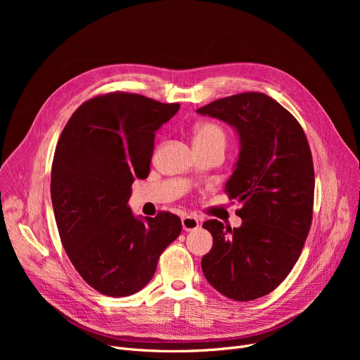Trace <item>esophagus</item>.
<instances>
[{
    "instance_id": "34e87169",
    "label": "esophagus",
    "mask_w": 360,
    "mask_h": 360,
    "mask_svg": "<svg viewBox=\"0 0 360 360\" xmlns=\"http://www.w3.org/2000/svg\"><path fill=\"white\" fill-rule=\"evenodd\" d=\"M200 228V220L195 216H185L182 217V229L185 232L195 231Z\"/></svg>"
}]
</instances>
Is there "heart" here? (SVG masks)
<instances>
[{"instance_id":"b5f03b06","label":"heart","mask_w":360,"mask_h":360,"mask_svg":"<svg viewBox=\"0 0 360 360\" xmlns=\"http://www.w3.org/2000/svg\"><path fill=\"white\" fill-rule=\"evenodd\" d=\"M194 143H200V144L220 143L224 146V132L219 125L212 122L198 124L194 131Z\"/></svg>"}]
</instances>
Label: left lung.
<instances>
[{
  "instance_id": "8db88e82",
  "label": "left lung",
  "mask_w": 360,
  "mask_h": 360,
  "mask_svg": "<svg viewBox=\"0 0 360 360\" xmlns=\"http://www.w3.org/2000/svg\"><path fill=\"white\" fill-rule=\"evenodd\" d=\"M231 125L239 153L224 191L242 205L239 228L207 220L213 236L201 259L210 285L247 302L273 292L296 264L312 221L314 165L300 124L264 93H240L197 109Z\"/></svg>"
}]
</instances>
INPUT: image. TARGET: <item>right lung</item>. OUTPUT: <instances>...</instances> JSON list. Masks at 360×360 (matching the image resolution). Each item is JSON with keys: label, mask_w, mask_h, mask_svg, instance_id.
Here are the masks:
<instances>
[{"label": "right lung", "mask_w": 360, "mask_h": 360, "mask_svg": "<svg viewBox=\"0 0 360 360\" xmlns=\"http://www.w3.org/2000/svg\"><path fill=\"white\" fill-rule=\"evenodd\" d=\"M179 103L109 93L83 103L55 148L51 198L63 247L98 292L122 297L153 277L160 254L181 231V219L132 214L134 179L148 175L155 136Z\"/></svg>", "instance_id": "right-lung-1"}]
</instances>
